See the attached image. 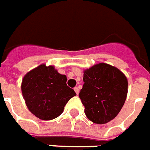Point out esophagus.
Masks as SVG:
<instances>
[{
	"instance_id": "obj_1",
	"label": "esophagus",
	"mask_w": 150,
	"mask_h": 150,
	"mask_svg": "<svg viewBox=\"0 0 150 150\" xmlns=\"http://www.w3.org/2000/svg\"><path fill=\"white\" fill-rule=\"evenodd\" d=\"M74 90H75V93H76V94L78 95L79 93V89L78 87H75V88H74Z\"/></svg>"
}]
</instances>
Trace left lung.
<instances>
[{"mask_svg":"<svg viewBox=\"0 0 150 150\" xmlns=\"http://www.w3.org/2000/svg\"><path fill=\"white\" fill-rule=\"evenodd\" d=\"M83 85L79 97L87 118L104 124L118 115L127 95V79L118 68L106 63L94 65L83 71Z\"/></svg>","mask_w":150,"mask_h":150,"instance_id":"obj_1","label":"left lung"}]
</instances>
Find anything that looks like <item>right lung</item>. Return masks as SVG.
Listing matches in <instances>:
<instances>
[{"label":"right lung","mask_w":150,"mask_h":150,"mask_svg":"<svg viewBox=\"0 0 150 150\" xmlns=\"http://www.w3.org/2000/svg\"><path fill=\"white\" fill-rule=\"evenodd\" d=\"M67 76L53 66L40 65L23 79L21 89L28 110L40 119H56L68 100L76 95L67 84Z\"/></svg>","instance_id":"add662e5"}]
</instances>
